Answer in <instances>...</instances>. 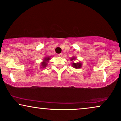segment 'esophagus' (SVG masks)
Returning a JSON list of instances; mask_svg holds the SVG:
<instances>
[{"label":"esophagus","mask_w":121,"mask_h":121,"mask_svg":"<svg viewBox=\"0 0 121 121\" xmlns=\"http://www.w3.org/2000/svg\"><path fill=\"white\" fill-rule=\"evenodd\" d=\"M58 56L59 57H63V54H62V53H60V54H58Z\"/></svg>","instance_id":"34e87169"}]
</instances>
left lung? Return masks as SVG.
I'll return each mask as SVG.
<instances>
[{
  "label": "left lung",
  "mask_w": 121,
  "mask_h": 121,
  "mask_svg": "<svg viewBox=\"0 0 121 121\" xmlns=\"http://www.w3.org/2000/svg\"><path fill=\"white\" fill-rule=\"evenodd\" d=\"M70 60L72 61V60H74L76 59V58L75 57H73L72 58H70ZM72 67H73V68H76V69H78V68H81L82 66V63L81 62H73L72 63Z\"/></svg>",
  "instance_id": "left-lung-1"
}]
</instances>
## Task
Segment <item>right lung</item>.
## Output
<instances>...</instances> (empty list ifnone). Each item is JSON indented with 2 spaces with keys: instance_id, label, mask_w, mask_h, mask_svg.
<instances>
[{
  "instance_id": "obj_1",
  "label": "right lung",
  "mask_w": 121,
  "mask_h": 121,
  "mask_svg": "<svg viewBox=\"0 0 121 121\" xmlns=\"http://www.w3.org/2000/svg\"><path fill=\"white\" fill-rule=\"evenodd\" d=\"M51 56H49V57H45L44 58L43 62L40 63V68H44L47 66L48 65V62H49V60L51 58Z\"/></svg>"
}]
</instances>
